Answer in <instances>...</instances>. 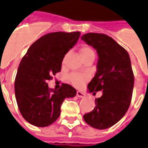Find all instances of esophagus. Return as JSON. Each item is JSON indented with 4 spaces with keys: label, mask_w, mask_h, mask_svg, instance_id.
<instances>
[{
    "label": "esophagus",
    "mask_w": 148,
    "mask_h": 148,
    "mask_svg": "<svg viewBox=\"0 0 148 148\" xmlns=\"http://www.w3.org/2000/svg\"><path fill=\"white\" fill-rule=\"evenodd\" d=\"M76 96H77L78 97H79V98H83V97H86V94L83 93L82 92H81V91H77V92H76Z\"/></svg>",
    "instance_id": "34e87169"
}]
</instances>
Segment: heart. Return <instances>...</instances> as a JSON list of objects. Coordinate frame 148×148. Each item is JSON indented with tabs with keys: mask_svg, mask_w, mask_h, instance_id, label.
I'll return each instance as SVG.
<instances>
[{
	"mask_svg": "<svg viewBox=\"0 0 148 148\" xmlns=\"http://www.w3.org/2000/svg\"><path fill=\"white\" fill-rule=\"evenodd\" d=\"M81 55L82 58L89 56H95V52L90 47L85 46L81 49ZM69 79L71 83L75 87H81L85 82H87L89 79V75L86 73H71L69 75Z\"/></svg>",
	"mask_w": 148,
	"mask_h": 148,
	"instance_id": "1",
	"label": "heart"
}]
</instances>
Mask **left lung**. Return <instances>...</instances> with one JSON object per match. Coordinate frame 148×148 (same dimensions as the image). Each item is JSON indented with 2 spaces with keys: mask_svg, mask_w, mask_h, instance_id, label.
<instances>
[{
  "mask_svg": "<svg viewBox=\"0 0 148 148\" xmlns=\"http://www.w3.org/2000/svg\"><path fill=\"white\" fill-rule=\"evenodd\" d=\"M97 50V73L88 84L90 92L102 91L96 98V106L83 116L86 123L103 130L113 126L123 117L130 106L134 77L128 52L108 35L88 33L81 37Z\"/></svg>",
  "mask_w": 148,
  "mask_h": 148,
  "instance_id": "8db88e82",
  "label": "left lung"
}]
</instances>
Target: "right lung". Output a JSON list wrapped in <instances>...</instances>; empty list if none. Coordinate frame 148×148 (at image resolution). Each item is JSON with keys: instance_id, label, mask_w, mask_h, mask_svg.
Masks as SVG:
<instances>
[{"instance_id": "add662e5", "label": "right lung", "mask_w": 148, "mask_h": 148, "mask_svg": "<svg viewBox=\"0 0 148 148\" xmlns=\"http://www.w3.org/2000/svg\"><path fill=\"white\" fill-rule=\"evenodd\" d=\"M79 32H52L33 43L18 66L14 82L18 108L25 121L36 127L51 125L60 116L66 98L76 90L69 84L50 90L47 81L61 71L63 58L79 38Z\"/></svg>"}]
</instances>
